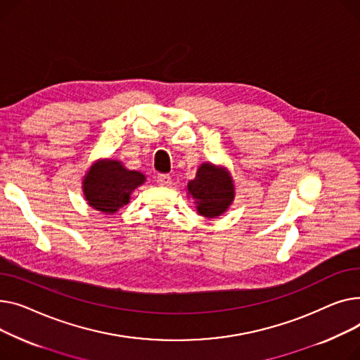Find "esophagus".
Here are the masks:
<instances>
[{"instance_id":"34e87169","label":"esophagus","mask_w":360,"mask_h":360,"mask_svg":"<svg viewBox=\"0 0 360 360\" xmlns=\"http://www.w3.org/2000/svg\"><path fill=\"white\" fill-rule=\"evenodd\" d=\"M157 183H158L160 186L168 187V186H172V177L168 176V174H160V176L157 177Z\"/></svg>"}]
</instances>
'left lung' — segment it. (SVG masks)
<instances>
[{
	"instance_id": "1",
	"label": "left lung",
	"mask_w": 360,
	"mask_h": 360,
	"mask_svg": "<svg viewBox=\"0 0 360 360\" xmlns=\"http://www.w3.org/2000/svg\"><path fill=\"white\" fill-rule=\"evenodd\" d=\"M188 193L195 199L198 212L205 218L221 217L234 200V181L224 167L203 162L196 177L187 184Z\"/></svg>"
}]
</instances>
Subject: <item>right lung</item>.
Listing matches in <instances>:
<instances>
[{
  "mask_svg": "<svg viewBox=\"0 0 360 360\" xmlns=\"http://www.w3.org/2000/svg\"><path fill=\"white\" fill-rule=\"evenodd\" d=\"M145 176L128 170L117 160L94 162L82 180V192L91 207L103 214H115L129 203L131 193L143 184Z\"/></svg>",
  "mask_w": 360,
  "mask_h": 360,
  "instance_id": "1",
  "label": "right lung"
}]
</instances>
